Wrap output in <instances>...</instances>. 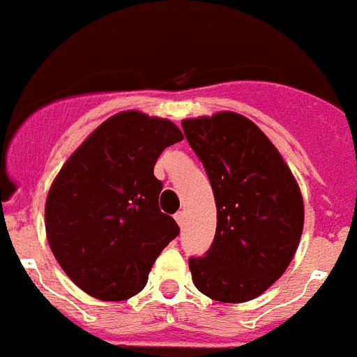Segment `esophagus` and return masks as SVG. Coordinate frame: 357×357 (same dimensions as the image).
<instances>
[{
    "label": "esophagus",
    "instance_id": "34e87169",
    "mask_svg": "<svg viewBox=\"0 0 357 357\" xmlns=\"http://www.w3.org/2000/svg\"><path fill=\"white\" fill-rule=\"evenodd\" d=\"M174 219H176V222H178V225L183 228V225H185V213L178 212V213H176V215H174Z\"/></svg>",
    "mask_w": 357,
    "mask_h": 357
}]
</instances>
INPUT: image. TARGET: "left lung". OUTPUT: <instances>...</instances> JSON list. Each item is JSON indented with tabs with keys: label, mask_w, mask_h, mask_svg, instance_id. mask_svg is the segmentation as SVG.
Masks as SVG:
<instances>
[{
	"label": "left lung",
	"mask_w": 357,
	"mask_h": 357,
	"mask_svg": "<svg viewBox=\"0 0 357 357\" xmlns=\"http://www.w3.org/2000/svg\"><path fill=\"white\" fill-rule=\"evenodd\" d=\"M208 174L217 206L215 237L188 268L208 298H257L284 275L303 230L298 183L268 136L246 116L222 111L181 122Z\"/></svg>",
	"instance_id": "1"
}]
</instances>
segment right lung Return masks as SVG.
<instances>
[{
  "instance_id": "add662e5",
  "label": "right lung",
  "mask_w": 357,
  "mask_h": 357,
  "mask_svg": "<svg viewBox=\"0 0 357 357\" xmlns=\"http://www.w3.org/2000/svg\"><path fill=\"white\" fill-rule=\"evenodd\" d=\"M183 140L167 119L122 111L95 129L50 187L45 226L52 253L80 289L105 302L140 293L179 226L158 206L154 165Z\"/></svg>"
}]
</instances>
